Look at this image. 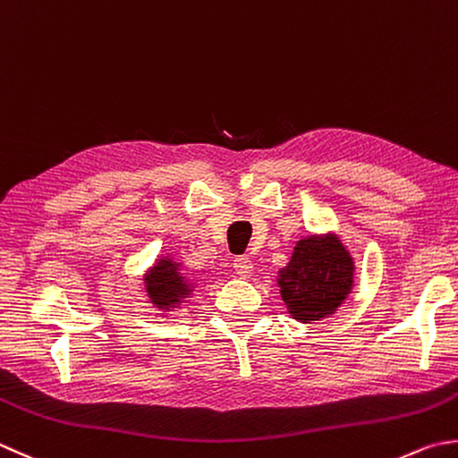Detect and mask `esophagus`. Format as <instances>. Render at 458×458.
<instances>
[{
  "label": "esophagus",
  "mask_w": 458,
  "mask_h": 458,
  "mask_svg": "<svg viewBox=\"0 0 458 458\" xmlns=\"http://www.w3.org/2000/svg\"><path fill=\"white\" fill-rule=\"evenodd\" d=\"M234 270L240 277H250V276H252V270H254L252 259L246 258V256L234 258Z\"/></svg>",
  "instance_id": "1"
}]
</instances>
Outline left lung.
Wrapping results in <instances>:
<instances>
[{
    "mask_svg": "<svg viewBox=\"0 0 458 458\" xmlns=\"http://www.w3.org/2000/svg\"><path fill=\"white\" fill-rule=\"evenodd\" d=\"M277 284L293 319L311 324L334 313L352 290V256L337 236L300 240Z\"/></svg>",
    "mask_w": 458,
    "mask_h": 458,
    "instance_id": "obj_1",
    "label": "left lung"
}]
</instances>
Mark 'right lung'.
Segmentation results:
<instances>
[{
	"instance_id": "right-lung-1",
	"label": "right lung",
	"mask_w": 458,
	"mask_h": 458,
	"mask_svg": "<svg viewBox=\"0 0 458 458\" xmlns=\"http://www.w3.org/2000/svg\"><path fill=\"white\" fill-rule=\"evenodd\" d=\"M147 292L158 308H173L192 292V284L178 272V266L170 259H160L145 277Z\"/></svg>"
}]
</instances>
